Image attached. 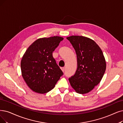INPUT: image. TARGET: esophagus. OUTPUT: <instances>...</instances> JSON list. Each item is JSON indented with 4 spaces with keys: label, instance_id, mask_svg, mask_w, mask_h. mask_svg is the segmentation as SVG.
Masks as SVG:
<instances>
[{
    "label": "esophagus",
    "instance_id": "1",
    "mask_svg": "<svg viewBox=\"0 0 123 123\" xmlns=\"http://www.w3.org/2000/svg\"><path fill=\"white\" fill-rule=\"evenodd\" d=\"M62 71L63 72H64L65 71V70H66V68H62Z\"/></svg>",
    "mask_w": 123,
    "mask_h": 123
}]
</instances>
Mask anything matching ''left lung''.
Wrapping results in <instances>:
<instances>
[{"instance_id":"8db88e82","label":"left lung","mask_w":123,"mask_h":123,"mask_svg":"<svg viewBox=\"0 0 123 123\" xmlns=\"http://www.w3.org/2000/svg\"><path fill=\"white\" fill-rule=\"evenodd\" d=\"M67 39L75 49L77 58V70L68 80L77 93L86 94L98 84L104 76L105 56L99 46L90 38L71 36Z\"/></svg>"}]
</instances>
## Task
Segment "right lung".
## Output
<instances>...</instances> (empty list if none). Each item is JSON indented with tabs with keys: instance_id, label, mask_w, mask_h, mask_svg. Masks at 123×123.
<instances>
[{
	"instance_id": "1",
	"label": "right lung",
	"mask_w": 123,
	"mask_h": 123,
	"mask_svg": "<svg viewBox=\"0 0 123 123\" xmlns=\"http://www.w3.org/2000/svg\"><path fill=\"white\" fill-rule=\"evenodd\" d=\"M63 39L60 36L38 39L26 50L22 58V75L33 91L44 94L51 90L63 75L52 52Z\"/></svg>"
}]
</instances>
